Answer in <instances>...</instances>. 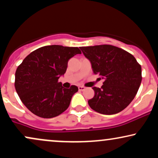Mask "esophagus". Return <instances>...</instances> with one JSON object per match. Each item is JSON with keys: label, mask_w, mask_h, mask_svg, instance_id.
Returning <instances> with one entry per match:
<instances>
[{"label": "esophagus", "mask_w": 158, "mask_h": 158, "mask_svg": "<svg viewBox=\"0 0 158 158\" xmlns=\"http://www.w3.org/2000/svg\"><path fill=\"white\" fill-rule=\"evenodd\" d=\"M78 88H79V90H84L85 89V87H84V86H79V87H78Z\"/></svg>", "instance_id": "34e87169"}]
</instances>
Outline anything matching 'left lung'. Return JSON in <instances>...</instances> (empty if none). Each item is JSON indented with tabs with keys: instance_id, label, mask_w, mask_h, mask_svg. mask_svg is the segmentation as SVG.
Masks as SVG:
<instances>
[{
	"instance_id": "8db88e82",
	"label": "left lung",
	"mask_w": 158,
	"mask_h": 158,
	"mask_svg": "<svg viewBox=\"0 0 158 158\" xmlns=\"http://www.w3.org/2000/svg\"><path fill=\"white\" fill-rule=\"evenodd\" d=\"M91 63L94 73L104 79L101 88L94 87L88 105L99 114L110 115L124 110L135 97L142 81L140 64L133 55L109 44L80 47Z\"/></svg>"
}]
</instances>
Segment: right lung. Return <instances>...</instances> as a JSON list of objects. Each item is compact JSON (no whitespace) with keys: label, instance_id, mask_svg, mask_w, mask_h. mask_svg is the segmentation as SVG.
<instances>
[{"label":"right lung","instance_id":"add662e5","mask_svg":"<svg viewBox=\"0 0 158 158\" xmlns=\"http://www.w3.org/2000/svg\"><path fill=\"white\" fill-rule=\"evenodd\" d=\"M77 54H81L78 48L44 46L29 54L18 67L16 92L32 114L52 118L68 109L78 88H64L58 81L66 72L69 59Z\"/></svg>","mask_w":158,"mask_h":158}]
</instances>
